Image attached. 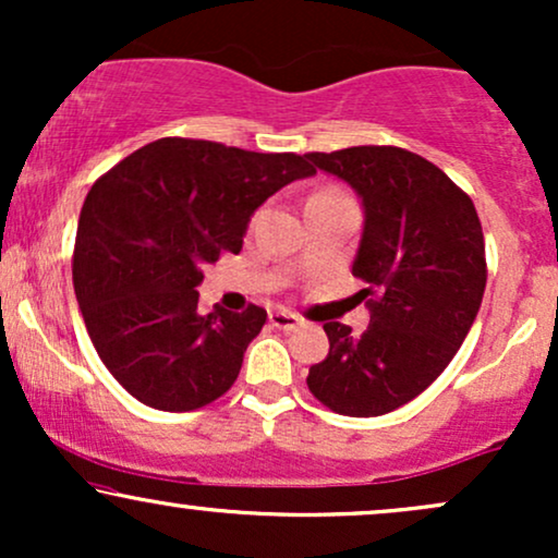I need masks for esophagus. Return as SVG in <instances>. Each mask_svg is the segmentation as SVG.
<instances>
[{
    "instance_id": "1",
    "label": "esophagus",
    "mask_w": 558,
    "mask_h": 558,
    "mask_svg": "<svg viewBox=\"0 0 558 558\" xmlns=\"http://www.w3.org/2000/svg\"><path fill=\"white\" fill-rule=\"evenodd\" d=\"M270 325L278 330H296L301 328V317L293 312H270Z\"/></svg>"
}]
</instances>
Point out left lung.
<instances>
[{"label": "left lung", "instance_id": "left-lung-1", "mask_svg": "<svg viewBox=\"0 0 558 558\" xmlns=\"http://www.w3.org/2000/svg\"><path fill=\"white\" fill-rule=\"evenodd\" d=\"M349 183L364 226L351 275L375 288L369 325L325 323L330 351L306 386L332 412L380 417L448 367L475 323L485 291V241L475 204L444 170L399 146H349L306 155Z\"/></svg>", "mask_w": 558, "mask_h": 558}]
</instances>
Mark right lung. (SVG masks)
<instances>
[{
	"label": "right lung",
	"mask_w": 558,
	"mask_h": 558,
	"mask_svg": "<svg viewBox=\"0 0 558 558\" xmlns=\"http://www.w3.org/2000/svg\"><path fill=\"white\" fill-rule=\"evenodd\" d=\"M315 175L306 157L159 138L101 175L83 202L73 286L114 380L162 412L220 399L267 312H198L204 265L239 254L275 191Z\"/></svg>",
	"instance_id": "1"
}]
</instances>
